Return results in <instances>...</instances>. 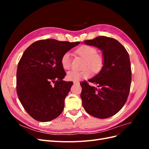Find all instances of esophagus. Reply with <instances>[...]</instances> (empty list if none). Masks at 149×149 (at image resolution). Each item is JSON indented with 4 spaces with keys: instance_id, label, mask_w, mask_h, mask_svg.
<instances>
[{
    "instance_id": "1",
    "label": "esophagus",
    "mask_w": 149,
    "mask_h": 149,
    "mask_svg": "<svg viewBox=\"0 0 149 149\" xmlns=\"http://www.w3.org/2000/svg\"><path fill=\"white\" fill-rule=\"evenodd\" d=\"M79 81H73V83L74 84H78V83H79Z\"/></svg>"
}]
</instances>
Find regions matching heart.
I'll return each instance as SVG.
<instances>
[{"label": "heart", "instance_id": "b5f03b06", "mask_svg": "<svg viewBox=\"0 0 149 149\" xmlns=\"http://www.w3.org/2000/svg\"><path fill=\"white\" fill-rule=\"evenodd\" d=\"M76 53L80 56L85 59L84 68L88 67L94 73L100 71L104 65V58L102 55L97 53V49L88 45H84L76 49ZM62 67L65 70H70L71 66V58L69 52H66L63 55L61 59ZM91 76V72L89 69H85L78 71L72 70L68 73L67 78L71 81H79L82 79H86Z\"/></svg>", "mask_w": 149, "mask_h": 149}]
</instances>
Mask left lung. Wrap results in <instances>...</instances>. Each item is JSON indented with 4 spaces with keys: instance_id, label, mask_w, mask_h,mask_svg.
<instances>
[{
    "instance_id": "left-lung-1",
    "label": "left lung",
    "mask_w": 149,
    "mask_h": 149,
    "mask_svg": "<svg viewBox=\"0 0 149 149\" xmlns=\"http://www.w3.org/2000/svg\"><path fill=\"white\" fill-rule=\"evenodd\" d=\"M84 43L101 49L104 65L100 73L88 80L97 88L87 81L80 83L83 106L95 118H110L122 109L129 96L132 77L129 53L118 40L104 36Z\"/></svg>"
}]
</instances>
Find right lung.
<instances>
[{"label": "right lung", "instance_id": "add662e5", "mask_svg": "<svg viewBox=\"0 0 149 149\" xmlns=\"http://www.w3.org/2000/svg\"><path fill=\"white\" fill-rule=\"evenodd\" d=\"M79 42L38 40L25 49L17 71V93L26 112L40 122L50 121L63 111L72 81L63 80L66 73L61 59Z\"/></svg>", "mask_w": 149, "mask_h": 149}]
</instances>
